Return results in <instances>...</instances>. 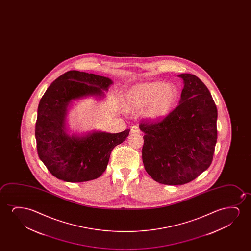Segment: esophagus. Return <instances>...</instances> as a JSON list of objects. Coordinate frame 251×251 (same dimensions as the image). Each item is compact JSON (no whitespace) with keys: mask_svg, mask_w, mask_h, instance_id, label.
Instances as JSON below:
<instances>
[{"mask_svg":"<svg viewBox=\"0 0 251 251\" xmlns=\"http://www.w3.org/2000/svg\"><path fill=\"white\" fill-rule=\"evenodd\" d=\"M131 133L132 134H139L140 133V128L137 126H133L131 127Z\"/></svg>","mask_w":251,"mask_h":251,"instance_id":"obj_1","label":"esophagus"}]
</instances>
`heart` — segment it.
I'll return each instance as SVG.
<instances>
[{
    "mask_svg": "<svg viewBox=\"0 0 251 251\" xmlns=\"http://www.w3.org/2000/svg\"><path fill=\"white\" fill-rule=\"evenodd\" d=\"M178 100V90L172 84L162 81L143 83L134 86L127 93L126 105L128 110H138L147 106L145 117L159 121L168 116Z\"/></svg>",
    "mask_w": 251,
    "mask_h": 251,
    "instance_id": "1",
    "label": "heart"
}]
</instances>
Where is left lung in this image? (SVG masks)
Segmentation results:
<instances>
[{
	"instance_id": "obj_1",
	"label": "left lung",
	"mask_w": 251,
	"mask_h": 251,
	"mask_svg": "<svg viewBox=\"0 0 251 251\" xmlns=\"http://www.w3.org/2000/svg\"><path fill=\"white\" fill-rule=\"evenodd\" d=\"M178 106L161 122L141 123L142 160L156 182L182 185L205 172L213 161L218 111L209 90L191 74H181Z\"/></svg>"
}]
</instances>
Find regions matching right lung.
Instances as JSON below:
<instances>
[{"mask_svg":"<svg viewBox=\"0 0 251 251\" xmlns=\"http://www.w3.org/2000/svg\"><path fill=\"white\" fill-rule=\"evenodd\" d=\"M113 81L103 76L71 70L51 83L42 97L35 127L38 154L49 172L69 182L91 181L105 172L110 152L130 129L110 134L93 130L68 134L67 115L76 100H103Z\"/></svg>","mask_w":251,"mask_h":251,"instance_id":"obj_1","label":"right lung"}]
</instances>
